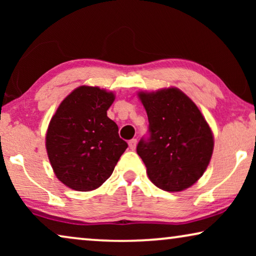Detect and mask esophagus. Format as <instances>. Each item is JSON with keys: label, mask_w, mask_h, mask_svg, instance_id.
<instances>
[{"label": "esophagus", "mask_w": 256, "mask_h": 256, "mask_svg": "<svg viewBox=\"0 0 256 256\" xmlns=\"http://www.w3.org/2000/svg\"><path fill=\"white\" fill-rule=\"evenodd\" d=\"M128 144H129V148H130L132 150H134L136 148V144H138V140L132 138L130 141L128 142Z\"/></svg>", "instance_id": "esophagus-1"}]
</instances>
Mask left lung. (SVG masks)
Segmentation results:
<instances>
[{"mask_svg": "<svg viewBox=\"0 0 256 256\" xmlns=\"http://www.w3.org/2000/svg\"><path fill=\"white\" fill-rule=\"evenodd\" d=\"M148 115V135L136 152L150 180L166 191H180L194 184L208 168L213 135L200 110L177 88L138 94Z\"/></svg>", "mask_w": 256, "mask_h": 256, "instance_id": "left-lung-1", "label": "left lung"}]
</instances>
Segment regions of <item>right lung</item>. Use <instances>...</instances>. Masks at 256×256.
<instances>
[{
    "mask_svg": "<svg viewBox=\"0 0 256 256\" xmlns=\"http://www.w3.org/2000/svg\"><path fill=\"white\" fill-rule=\"evenodd\" d=\"M114 94L80 86L62 100L46 132V150L56 176L76 191H90L110 174L127 142L107 116Z\"/></svg>",
    "mask_w": 256,
    "mask_h": 256,
    "instance_id": "add662e5",
    "label": "right lung"
}]
</instances>
